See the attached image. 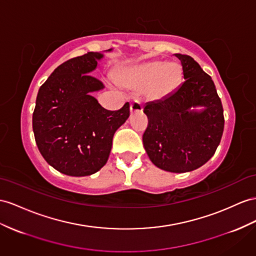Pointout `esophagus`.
Returning <instances> with one entry per match:
<instances>
[{
  "instance_id": "esophagus-1",
  "label": "esophagus",
  "mask_w": 256,
  "mask_h": 256,
  "mask_svg": "<svg viewBox=\"0 0 256 256\" xmlns=\"http://www.w3.org/2000/svg\"><path fill=\"white\" fill-rule=\"evenodd\" d=\"M130 112H136V111H142V104L138 100H135L133 102H130Z\"/></svg>"
}]
</instances>
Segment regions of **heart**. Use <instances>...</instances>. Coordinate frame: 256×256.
Masks as SVG:
<instances>
[{
    "instance_id": "obj_1",
    "label": "heart",
    "mask_w": 256,
    "mask_h": 256,
    "mask_svg": "<svg viewBox=\"0 0 256 256\" xmlns=\"http://www.w3.org/2000/svg\"><path fill=\"white\" fill-rule=\"evenodd\" d=\"M180 81V70L175 64L152 62L128 71L122 82L130 83L137 88H148L150 97L160 100L171 94Z\"/></svg>"
}]
</instances>
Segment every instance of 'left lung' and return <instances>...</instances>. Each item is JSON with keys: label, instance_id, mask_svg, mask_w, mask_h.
<instances>
[{"label": "left lung", "instance_id": "8db88e82", "mask_svg": "<svg viewBox=\"0 0 256 256\" xmlns=\"http://www.w3.org/2000/svg\"><path fill=\"white\" fill-rule=\"evenodd\" d=\"M185 81L174 93L147 104L144 147L156 166L185 173L202 166L218 149L224 130V110L212 78L188 55L175 54ZM202 106L200 113L191 110Z\"/></svg>", "mask_w": 256, "mask_h": 256}]
</instances>
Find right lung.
Listing matches in <instances>:
<instances>
[{"label":"right lung","mask_w":256,"mask_h":256,"mask_svg":"<svg viewBox=\"0 0 256 256\" xmlns=\"http://www.w3.org/2000/svg\"><path fill=\"white\" fill-rule=\"evenodd\" d=\"M102 54L88 52L62 62L42 85L32 116L36 146L57 171L86 176L106 164L116 130L130 116V104L102 108L92 92L104 88L88 74Z\"/></svg>","instance_id":"obj_1"}]
</instances>
